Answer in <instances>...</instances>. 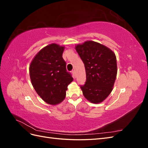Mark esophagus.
<instances>
[{"mask_svg": "<svg viewBox=\"0 0 148 148\" xmlns=\"http://www.w3.org/2000/svg\"><path fill=\"white\" fill-rule=\"evenodd\" d=\"M72 73L74 77H76V72H75V70H73L72 71Z\"/></svg>", "mask_w": 148, "mask_h": 148, "instance_id": "obj_1", "label": "esophagus"}]
</instances>
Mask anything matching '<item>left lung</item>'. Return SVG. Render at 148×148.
I'll use <instances>...</instances> for the list:
<instances>
[{"label":"left lung","mask_w":148,"mask_h":148,"mask_svg":"<svg viewBox=\"0 0 148 148\" xmlns=\"http://www.w3.org/2000/svg\"><path fill=\"white\" fill-rule=\"evenodd\" d=\"M75 49L86 70V83L80 87L83 95L91 103H101L112 91L117 77L115 53L103 44L92 41L78 44Z\"/></svg>","instance_id":"left-lung-1"}]
</instances>
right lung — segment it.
Instances as JSON below:
<instances>
[{"label":"right lung","instance_id":"right-lung-1","mask_svg":"<svg viewBox=\"0 0 148 148\" xmlns=\"http://www.w3.org/2000/svg\"><path fill=\"white\" fill-rule=\"evenodd\" d=\"M64 49L56 43L49 44L37 53L29 65L31 84L41 99L51 105L64 101L67 86L73 79L62 57Z\"/></svg>","mask_w":148,"mask_h":148}]
</instances>
